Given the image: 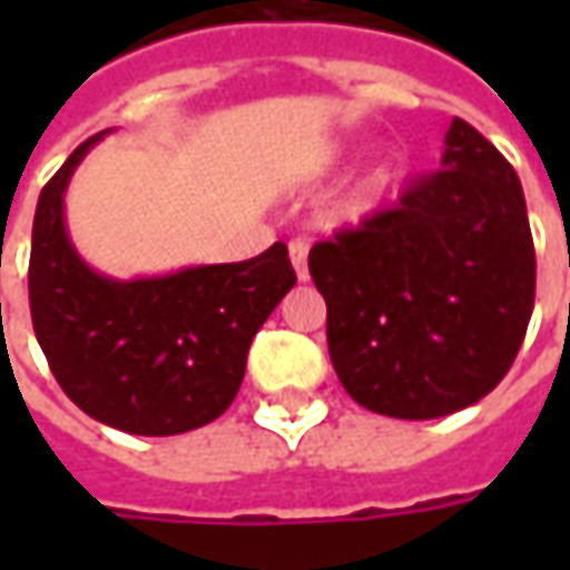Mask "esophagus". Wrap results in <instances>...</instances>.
<instances>
[{"label":"esophagus","mask_w":570,"mask_h":570,"mask_svg":"<svg viewBox=\"0 0 570 570\" xmlns=\"http://www.w3.org/2000/svg\"><path fill=\"white\" fill-rule=\"evenodd\" d=\"M289 259H293V268H296L298 281H308V240H289Z\"/></svg>","instance_id":"1"}]
</instances>
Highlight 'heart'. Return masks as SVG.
Returning a JSON list of instances; mask_svg holds the SVG:
<instances>
[{"label": "heart", "instance_id": "1", "mask_svg": "<svg viewBox=\"0 0 570 570\" xmlns=\"http://www.w3.org/2000/svg\"><path fill=\"white\" fill-rule=\"evenodd\" d=\"M335 155H338V151H333V155L326 158V164L335 161ZM391 183H394V167H391V164H379V167H372L370 174L363 176V183L351 191V198L345 200L342 213H345L347 219H360V216H366V213H370L372 207L384 198V191L391 188Z\"/></svg>", "mask_w": 570, "mask_h": 570}]
</instances>
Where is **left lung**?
<instances>
[{"label": "left lung", "instance_id": "left-lung-1", "mask_svg": "<svg viewBox=\"0 0 570 570\" xmlns=\"http://www.w3.org/2000/svg\"><path fill=\"white\" fill-rule=\"evenodd\" d=\"M335 375L360 406L442 419L491 394L534 308V240L513 164L454 118L442 167L394 210L311 247Z\"/></svg>", "mask_w": 570, "mask_h": 570}]
</instances>
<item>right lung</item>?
<instances>
[{
    "instance_id": "add662e5",
    "label": "right lung",
    "mask_w": 570,
    "mask_h": 570,
    "mask_svg": "<svg viewBox=\"0 0 570 570\" xmlns=\"http://www.w3.org/2000/svg\"><path fill=\"white\" fill-rule=\"evenodd\" d=\"M109 134V130H104ZM69 155L32 219L30 314L57 384L76 406L137 436L204 428L237 396L253 335L293 289L286 244L256 259L112 281L69 244L63 191L94 142Z\"/></svg>"
}]
</instances>
